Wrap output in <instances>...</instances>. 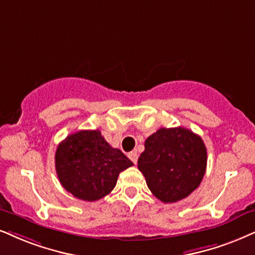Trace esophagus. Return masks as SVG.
I'll use <instances>...</instances> for the list:
<instances>
[{
    "label": "esophagus",
    "instance_id": "34e87169",
    "mask_svg": "<svg viewBox=\"0 0 255 255\" xmlns=\"http://www.w3.org/2000/svg\"><path fill=\"white\" fill-rule=\"evenodd\" d=\"M128 157H129V159L133 161L134 165H136V162H137V154H136V151H130V153H128Z\"/></svg>",
    "mask_w": 255,
    "mask_h": 255
}]
</instances>
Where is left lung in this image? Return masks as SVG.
<instances>
[{
	"mask_svg": "<svg viewBox=\"0 0 255 255\" xmlns=\"http://www.w3.org/2000/svg\"><path fill=\"white\" fill-rule=\"evenodd\" d=\"M207 166L202 138L183 127L160 128L144 141L137 167L148 188L166 204L180 201L198 188Z\"/></svg>",
	"mask_w": 255,
	"mask_h": 255,
	"instance_id": "left-lung-1",
	"label": "left lung"
}]
</instances>
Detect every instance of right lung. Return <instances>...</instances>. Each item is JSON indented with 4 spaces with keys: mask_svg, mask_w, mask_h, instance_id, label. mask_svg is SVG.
<instances>
[{
    "mask_svg": "<svg viewBox=\"0 0 255 255\" xmlns=\"http://www.w3.org/2000/svg\"><path fill=\"white\" fill-rule=\"evenodd\" d=\"M133 162L113 148L100 130H79L57 146L55 168L61 185L77 199L96 201L109 194L119 174Z\"/></svg>",
    "mask_w": 255,
    "mask_h": 255,
    "instance_id": "1",
    "label": "right lung"
}]
</instances>
